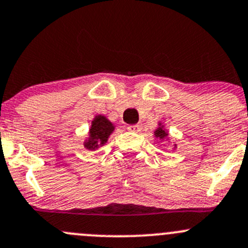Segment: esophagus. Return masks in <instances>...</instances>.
Masks as SVG:
<instances>
[{"instance_id":"1","label":"esophagus","mask_w":248,"mask_h":248,"mask_svg":"<svg viewBox=\"0 0 248 248\" xmlns=\"http://www.w3.org/2000/svg\"><path fill=\"white\" fill-rule=\"evenodd\" d=\"M141 129H142L141 124H132V126H128V131L134 132V133H139Z\"/></svg>"}]
</instances>
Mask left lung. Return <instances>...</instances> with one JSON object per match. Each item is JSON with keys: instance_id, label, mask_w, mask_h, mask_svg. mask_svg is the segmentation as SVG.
<instances>
[{"instance_id": "1", "label": "left lung", "mask_w": 248, "mask_h": 248, "mask_svg": "<svg viewBox=\"0 0 248 248\" xmlns=\"http://www.w3.org/2000/svg\"><path fill=\"white\" fill-rule=\"evenodd\" d=\"M168 132L167 129L164 128V124H162L161 122L158 124V127L155 129V137L156 138H159V140H164V139H168ZM174 147H176V145H174Z\"/></svg>"}]
</instances>
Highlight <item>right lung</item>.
<instances>
[{
  "instance_id": "obj_1",
  "label": "right lung",
  "mask_w": 248,
  "mask_h": 248,
  "mask_svg": "<svg viewBox=\"0 0 248 248\" xmlns=\"http://www.w3.org/2000/svg\"><path fill=\"white\" fill-rule=\"evenodd\" d=\"M114 129V124H111L104 115H96L91 122L89 137L84 141V146L87 150H96L99 146H103Z\"/></svg>"
}]
</instances>
